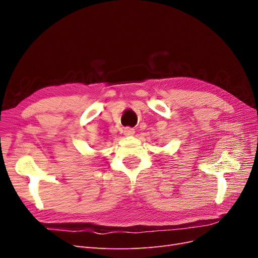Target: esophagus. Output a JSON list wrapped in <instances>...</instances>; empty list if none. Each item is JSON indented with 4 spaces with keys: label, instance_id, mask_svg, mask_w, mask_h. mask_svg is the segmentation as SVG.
Instances as JSON below:
<instances>
[{
    "label": "esophagus",
    "instance_id": "34e87169",
    "mask_svg": "<svg viewBox=\"0 0 258 258\" xmlns=\"http://www.w3.org/2000/svg\"><path fill=\"white\" fill-rule=\"evenodd\" d=\"M135 134V129L134 128H130V127H126L123 129V135L124 136H127V137H129V136H132Z\"/></svg>",
    "mask_w": 258,
    "mask_h": 258
}]
</instances>
